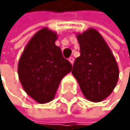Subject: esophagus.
<instances>
[{
	"instance_id": "1",
	"label": "esophagus",
	"mask_w": 130,
	"mask_h": 130,
	"mask_svg": "<svg viewBox=\"0 0 130 130\" xmlns=\"http://www.w3.org/2000/svg\"><path fill=\"white\" fill-rule=\"evenodd\" d=\"M69 61L71 62V64H74V58H73V57H70V58H69Z\"/></svg>"
}]
</instances>
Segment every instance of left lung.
Returning a JSON list of instances; mask_svg holds the SVG:
<instances>
[{
	"instance_id": "1",
	"label": "left lung",
	"mask_w": 130,
	"mask_h": 130,
	"mask_svg": "<svg viewBox=\"0 0 130 130\" xmlns=\"http://www.w3.org/2000/svg\"><path fill=\"white\" fill-rule=\"evenodd\" d=\"M76 38L80 55L75 59L72 74L87 100L102 102L112 93L119 80L116 59L96 29H87Z\"/></svg>"
}]
</instances>
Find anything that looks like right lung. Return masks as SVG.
<instances>
[{
    "label": "right lung",
    "mask_w": 130,
    "mask_h": 130,
    "mask_svg": "<svg viewBox=\"0 0 130 130\" xmlns=\"http://www.w3.org/2000/svg\"><path fill=\"white\" fill-rule=\"evenodd\" d=\"M57 34L43 27L25 47L18 62V76L25 92L38 103L52 101L72 66L55 45Z\"/></svg>",
    "instance_id": "add662e5"
}]
</instances>
